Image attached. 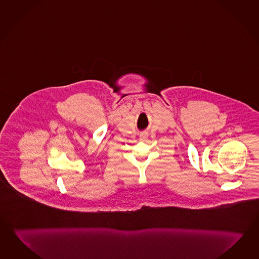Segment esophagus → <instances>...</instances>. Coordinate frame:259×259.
I'll use <instances>...</instances> for the list:
<instances>
[{"mask_svg": "<svg viewBox=\"0 0 259 259\" xmlns=\"http://www.w3.org/2000/svg\"><path fill=\"white\" fill-rule=\"evenodd\" d=\"M148 137V134L146 133H143L140 134V140H142V141H145Z\"/></svg>", "mask_w": 259, "mask_h": 259, "instance_id": "34e87169", "label": "esophagus"}]
</instances>
